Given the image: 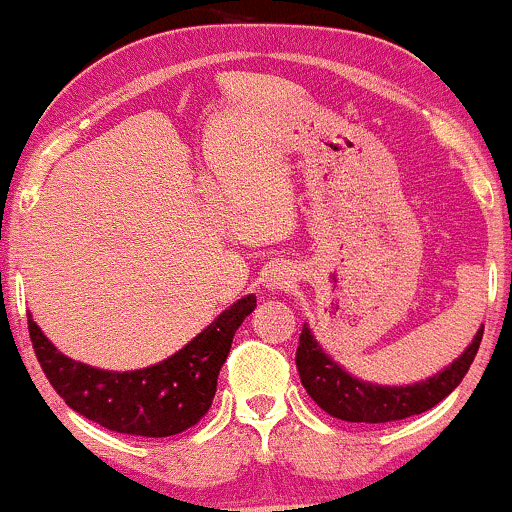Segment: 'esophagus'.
Segmentation results:
<instances>
[{
	"label": "esophagus",
	"instance_id": "esophagus-1",
	"mask_svg": "<svg viewBox=\"0 0 512 512\" xmlns=\"http://www.w3.org/2000/svg\"><path fill=\"white\" fill-rule=\"evenodd\" d=\"M294 284V275L287 268H272L265 277V287L268 289H289Z\"/></svg>",
	"mask_w": 512,
	"mask_h": 512
}]
</instances>
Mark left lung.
Wrapping results in <instances>:
<instances>
[{"mask_svg":"<svg viewBox=\"0 0 512 512\" xmlns=\"http://www.w3.org/2000/svg\"><path fill=\"white\" fill-rule=\"evenodd\" d=\"M480 327L473 343L463 350L459 360H454L444 371L414 386H376V383L360 381L331 360V357L315 341L313 331L303 324L301 338H298L296 367L301 383L317 407L341 421L350 423H388L400 418L423 414L442 402L468 374L477 348L482 341Z\"/></svg>","mask_w":512,"mask_h":512,"instance_id":"1","label":"left lung"}]
</instances>
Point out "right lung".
Segmentation results:
<instances>
[{"label": "right lung", "instance_id": "add662e5", "mask_svg": "<svg viewBox=\"0 0 512 512\" xmlns=\"http://www.w3.org/2000/svg\"><path fill=\"white\" fill-rule=\"evenodd\" d=\"M254 308V294L240 298L169 360L136 371H105L70 360L32 315L28 329L42 371L70 409L115 433L169 437L192 428L209 411L232 336Z\"/></svg>", "mask_w": 512, "mask_h": 512}]
</instances>
